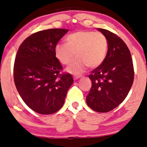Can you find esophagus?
<instances>
[{
  "label": "esophagus",
  "mask_w": 147,
  "mask_h": 147,
  "mask_svg": "<svg viewBox=\"0 0 147 147\" xmlns=\"http://www.w3.org/2000/svg\"><path fill=\"white\" fill-rule=\"evenodd\" d=\"M82 78V76H74V80H77L78 79H79V78Z\"/></svg>",
  "instance_id": "34e87169"
}]
</instances>
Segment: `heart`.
Returning a JSON list of instances; mask_svg holds the SVG:
<instances>
[{
    "label": "heart",
    "mask_w": 147,
    "mask_h": 147,
    "mask_svg": "<svg viewBox=\"0 0 147 147\" xmlns=\"http://www.w3.org/2000/svg\"><path fill=\"white\" fill-rule=\"evenodd\" d=\"M66 43H57L55 54L63 65L71 63L76 56L78 58L67 67V71L80 74L87 66L94 68L101 65L105 59L108 50V41L101 33L79 31L70 34L65 39Z\"/></svg>",
    "instance_id": "1"
}]
</instances>
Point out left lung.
<instances>
[{
	"instance_id": "left-lung-1",
	"label": "left lung",
	"mask_w": 147,
	"mask_h": 147,
	"mask_svg": "<svg viewBox=\"0 0 147 147\" xmlns=\"http://www.w3.org/2000/svg\"><path fill=\"white\" fill-rule=\"evenodd\" d=\"M108 41L105 59L89 75L92 87L86 103L94 111L108 112L127 96L134 81L131 54L126 43L108 30L97 29Z\"/></svg>"
}]
</instances>
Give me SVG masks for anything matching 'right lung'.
Masks as SVG:
<instances>
[{
    "label": "right lung",
    "instance_id": "1",
    "mask_svg": "<svg viewBox=\"0 0 147 147\" xmlns=\"http://www.w3.org/2000/svg\"><path fill=\"white\" fill-rule=\"evenodd\" d=\"M68 29H51L33 34L18 50L14 65L17 90L28 107L41 114H51L63 106L74 82L55 57V47Z\"/></svg>",
    "mask_w": 147,
    "mask_h": 147
}]
</instances>
